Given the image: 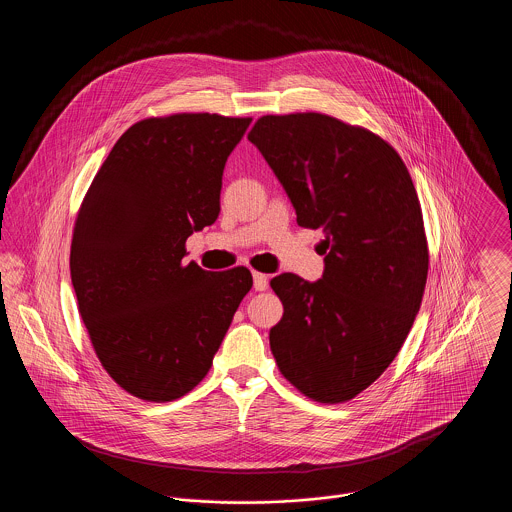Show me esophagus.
<instances>
[{"mask_svg":"<svg viewBox=\"0 0 512 512\" xmlns=\"http://www.w3.org/2000/svg\"><path fill=\"white\" fill-rule=\"evenodd\" d=\"M252 278H254V290H256V292H264V290L268 288V278H266V274L254 272Z\"/></svg>","mask_w":512,"mask_h":512,"instance_id":"obj_1","label":"esophagus"}]
</instances>
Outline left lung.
I'll use <instances>...</instances> for the list:
<instances>
[{
    "label": "left lung",
    "mask_w": 512,
    "mask_h": 512,
    "mask_svg": "<svg viewBox=\"0 0 512 512\" xmlns=\"http://www.w3.org/2000/svg\"><path fill=\"white\" fill-rule=\"evenodd\" d=\"M248 140L284 185L297 224L325 234L319 282H270L284 305L272 355L307 398L347 402L394 361L422 303L430 252L416 187L388 142L327 114L262 116Z\"/></svg>",
    "instance_id": "8db88e82"
}]
</instances>
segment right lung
I'll use <instances>...</instances> for the list:
<instances>
[{"instance_id": "1", "label": "right lung", "mask_w": 512, "mask_h": 512, "mask_svg": "<svg viewBox=\"0 0 512 512\" xmlns=\"http://www.w3.org/2000/svg\"><path fill=\"white\" fill-rule=\"evenodd\" d=\"M252 118L181 112L130 126L94 175L71 242L78 313L98 361L128 394L171 402L209 372L252 288L244 266L183 264L220 213L222 171Z\"/></svg>"}]
</instances>
